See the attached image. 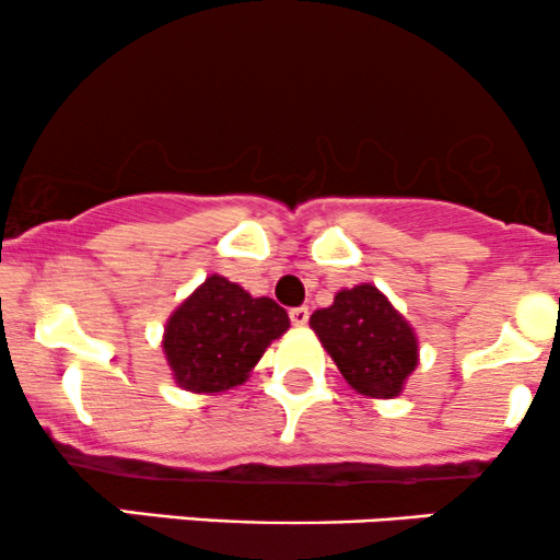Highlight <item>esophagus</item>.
<instances>
[{
  "label": "esophagus",
  "instance_id": "esophagus-1",
  "mask_svg": "<svg viewBox=\"0 0 560 560\" xmlns=\"http://www.w3.org/2000/svg\"><path fill=\"white\" fill-rule=\"evenodd\" d=\"M291 323L296 325V328H304V325L310 323V310H306V306H296V310H291Z\"/></svg>",
  "mask_w": 560,
  "mask_h": 560
}]
</instances>
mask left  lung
<instances>
[{
  "instance_id": "obj_1",
  "label": "left lung",
  "mask_w": 560,
  "mask_h": 560,
  "mask_svg": "<svg viewBox=\"0 0 560 560\" xmlns=\"http://www.w3.org/2000/svg\"><path fill=\"white\" fill-rule=\"evenodd\" d=\"M319 343L357 394L394 399L418 368V336L375 285L338 291L328 310L310 317Z\"/></svg>"
}]
</instances>
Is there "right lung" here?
Returning a JSON list of instances; mask_svg holds the SVG:
<instances>
[{"label": "right lung", "instance_id": "obj_1", "mask_svg": "<svg viewBox=\"0 0 560 560\" xmlns=\"http://www.w3.org/2000/svg\"><path fill=\"white\" fill-rule=\"evenodd\" d=\"M288 328V312L272 299H254L237 282L211 275L166 319L163 354L182 388L219 394L241 386Z\"/></svg>", "mask_w": 560, "mask_h": 560}]
</instances>
